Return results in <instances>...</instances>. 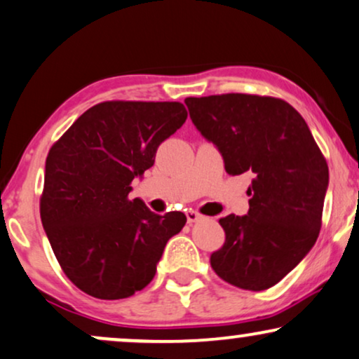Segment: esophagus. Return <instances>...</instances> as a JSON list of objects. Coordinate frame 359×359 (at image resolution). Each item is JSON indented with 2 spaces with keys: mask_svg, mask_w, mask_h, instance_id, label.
Segmentation results:
<instances>
[{
  "mask_svg": "<svg viewBox=\"0 0 359 359\" xmlns=\"http://www.w3.org/2000/svg\"><path fill=\"white\" fill-rule=\"evenodd\" d=\"M185 215H187V222L189 223H195V222H198V219L203 218L202 215H200L198 212H195V210H187Z\"/></svg>",
  "mask_w": 359,
  "mask_h": 359,
  "instance_id": "esophagus-1",
  "label": "esophagus"
}]
</instances>
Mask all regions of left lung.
<instances>
[{"mask_svg":"<svg viewBox=\"0 0 359 359\" xmlns=\"http://www.w3.org/2000/svg\"><path fill=\"white\" fill-rule=\"evenodd\" d=\"M190 118L222 152L229 175H252L250 212L219 218L224 245L210 256L228 284L264 290L307 256L322 226L327 161L287 102L246 93L185 98Z\"/></svg>","mask_w":359,"mask_h":359,"instance_id":"left-lung-1","label":"left lung"}]
</instances>
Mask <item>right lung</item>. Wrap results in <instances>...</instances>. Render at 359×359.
<instances>
[{
  "label": "right lung",
  "instance_id": "obj_1",
  "mask_svg": "<svg viewBox=\"0 0 359 359\" xmlns=\"http://www.w3.org/2000/svg\"><path fill=\"white\" fill-rule=\"evenodd\" d=\"M187 119L179 102H103L87 109L50 147L41 219L62 271L92 297L116 300L156 276L180 212L156 215L131 182Z\"/></svg>",
  "mask_w": 359,
  "mask_h": 359
}]
</instances>
